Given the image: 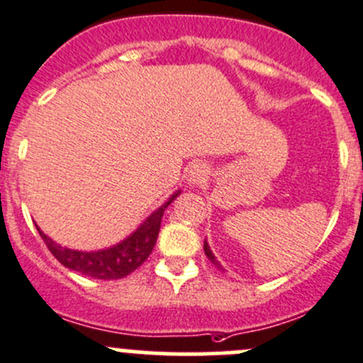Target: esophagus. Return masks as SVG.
Here are the masks:
<instances>
[{
	"label": "esophagus",
	"mask_w": 363,
	"mask_h": 363,
	"mask_svg": "<svg viewBox=\"0 0 363 363\" xmlns=\"http://www.w3.org/2000/svg\"><path fill=\"white\" fill-rule=\"evenodd\" d=\"M208 175V168L205 167L203 163H193L191 167L188 168V172H186V181H188V184L191 186H199L202 184V182L207 179Z\"/></svg>",
	"instance_id": "1"
}]
</instances>
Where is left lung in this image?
<instances>
[{
  "label": "left lung",
  "mask_w": 363,
  "mask_h": 363,
  "mask_svg": "<svg viewBox=\"0 0 363 363\" xmlns=\"http://www.w3.org/2000/svg\"><path fill=\"white\" fill-rule=\"evenodd\" d=\"M203 251H205V255H207V258H208V259H211V262H212V263H214V265H218V267H219V269H221V265H219V263H218V262H216V258H214V255H212V251H211V250H208V244H207V242H205V244H203Z\"/></svg>",
  "instance_id": "1"
}]
</instances>
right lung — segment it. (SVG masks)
I'll list each match as a JSON object with an SVG mask.
<instances>
[{
  "instance_id": "obj_1",
  "label": "right lung",
  "mask_w": 363,
  "mask_h": 363,
  "mask_svg": "<svg viewBox=\"0 0 363 363\" xmlns=\"http://www.w3.org/2000/svg\"><path fill=\"white\" fill-rule=\"evenodd\" d=\"M179 193L181 191L172 195V199L167 203H163L158 211L152 212L142 223V226L137 232H133L126 240H123L117 246L108 247V250L89 252L68 250V247H63L57 242H54L38 226L36 228H38V233L43 239V242H45V246L49 247V251L52 252L54 258L61 265L68 267V269L75 270V272L84 274L87 277H93V279H121V277L137 270L147 259V256L151 255L156 239H158L164 208L177 199Z\"/></svg>"
}]
</instances>
